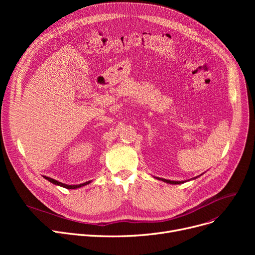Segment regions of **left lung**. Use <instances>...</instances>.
<instances>
[{
  "mask_svg": "<svg viewBox=\"0 0 255 255\" xmlns=\"http://www.w3.org/2000/svg\"><path fill=\"white\" fill-rule=\"evenodd\" d=\"M159 180H162L163 182H166V183H169V184H181V183H184V182H178V181H169V180H165V179H159Z\"/></svg>",
  "mask_w": 255,
  "mask_h": 255,
  "instance_id": "8db88e82",
  "label": "left lung"
}]
</instances>
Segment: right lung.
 Instances as JSON below:
<instances>
[{
	"instance_id": "obj_1",
	"label": "right lung",
	"mask_w": 255,
	"mask_h": 255,
	"mask_svg": "<svg viewBox=\"0 0 255 255\" xmlns=\"http://www.w3.org/2000/svg\"><path fill=\"white\" fill-rule=\"evenodd\" d=\"M44 178H45L46 180H48L50 183L55 184V185H59V186L64 187V188H67V189H76V188H79V187L86 186V185H88L89 183H91V181H89V182H86V183H84V184H79V185H66V184H63V183H61V182H59V181H57V180H53V179L48 178V177H44Z\"/></svg>"
}]
</instances>
